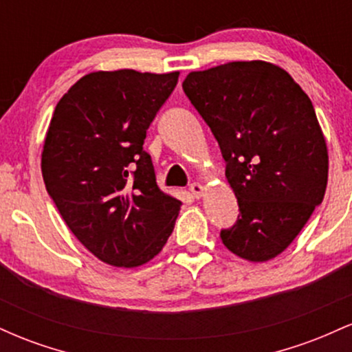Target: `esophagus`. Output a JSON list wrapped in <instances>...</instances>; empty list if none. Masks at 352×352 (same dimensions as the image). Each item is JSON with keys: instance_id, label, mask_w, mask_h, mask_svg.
Returning a JSON list of instances; mask_svg holds the SVG:
<instances>
[{"instance_id": "1", "label": "esophagus", "mask_w": 352, "mask_h": 352, "mask_svg": "<svg viewBox=\"0 0 352 352\" xmlns=\"http://www.w3.org/2000/svg\"><path fill=\"white\" fill-rule=\"evenodd\" d=\"M190 192H192L193 197H197V199H200L201 195H204V192L207 190V187H205L204 184H199V182H193L192 185L188 187Z\"/></svg>"}]
</instances>
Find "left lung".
<instances>
[{
  "instance_id": "8db88e82",
  "label": "left lung",
  "mask_w": 352,
  "mask_h": 352,
  "mask_svg": "<svg viewBox=\"0 0 352 352\" xmlns=\"http://www.w3.org/2000/svg\"><path fill=\"white\" fill-rule=\"evenodd\" d=\"M184 92L220 145L240 207L223 245L248 261L288 248L328 185V147L306 92L280 66L235 60L193 71Z\"/></svg>"
}]
</instances>
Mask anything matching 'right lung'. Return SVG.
<instances>
[{"label": "right lung", "instance_id": "1", "mask_svg": "<svg viewBox=\"0 0 352 352\" xmlns=\"http://www.w3.org/2000/svg\"><path fill=\"white\" fill-rule=\"evenodd\" d=\"M180 72L98 71L60 98L41 153L47 193L104 263L135 268L162 252L182 201L157 187L147 129Z\"/></svg>", "mask_w": 352, "mask_h": 352}]
</instances>
